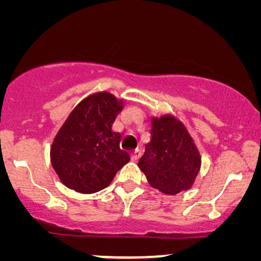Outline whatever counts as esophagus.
I'll return each instance as SVG.
<instances>
[{
  "instance_id": "1",
  "label": "esophagus",
  "mask_w": 261,
  "mask_h": 261,
  "mask_svg": "<svg viewBox=\"0 0 261 261\" xmlns=\"http://www.w3.org/2000/svg\"><path fill=\"white\" fill-rule=\"evenodd\" d=\"M139 156H140V150L139 149H136L133 151V152H132V160H133V161H137L138 159H139Z\"/></svg>"
}]
</instances>
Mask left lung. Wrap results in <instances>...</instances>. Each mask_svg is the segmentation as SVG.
<instances>
[{
  "mask_svg": "<svg viewBox=\"0 0 261 261\" xmlns=\"http://www.w3.org/2000/svg\"><path fill=\"white\" fill-rule=\"evenodd\" d=\"M151 139L139 168L152 188L168 195L189 190L201 167V156L186 128L170 115L151 120Z\"/></svg>",
  "mask_w": 261,
  "mask_h": 261,
  "instance_id": "8db88e82",
  "label": "left lung"
}]
</instances>
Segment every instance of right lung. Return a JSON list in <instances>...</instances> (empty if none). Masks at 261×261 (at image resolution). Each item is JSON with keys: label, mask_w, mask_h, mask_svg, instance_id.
I'll use <instances>...</instances> for the list:
<instances>
[{"label": "right lung", "mask_w": 261, "mask_h": 261, "mask_svg": "<svg viewBox=\"0 0 261 261\" xmlns=\"http://www.w3.org/2000/svg\"><path fill=\"white\" fill-rule=\"evenodd\" d=\"M122 106L111 93H94L64 122L50 146V161L69 189L81 194L100 191L129 162V153L121 149V134L111 128Z\"/></svg>", "instance_id": "right-lung-1"}]
</instances>
